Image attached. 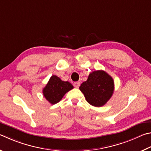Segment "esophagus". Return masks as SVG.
Instances as JSON below:
<instances>
[{
    "mask_svg": "<svg viewBox=\"0 0 151 151\" xmlns=\"http://www.w3.org/2000/svg\"><path fill=\"white\" fill-rule=\"evenodd\" d=\"M73 85L75 88H79V86H80V85H81V82H79V81L75 82V83H74V84H73Z\"/></svg>",
    "mask_w": 151,
    "mask_h": 151,
    "instance_id": "34e87169",
    "label": "esophagus"
}]
</instances>
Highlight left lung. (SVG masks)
Instances as JSON below:
<instances>
[{
  "mask_svg": "<svg viewBox=\"0 0 151 151\" xmlns=\"http://www.w3.org/2000/svg\"><path fill=\"white\" fill-rule=\"evenodd\" d=\"M90 105L101 107L110 99L114 90V81L110 75L102 70L93 71L87 81L79 87Z\"/></svg>",
  "mask_w": 151,
  "mask_h": 151,
  "instance_id": "1",
  "label": "left lung"
}]
</instances>
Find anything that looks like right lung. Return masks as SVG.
<instances>
[{
	"instance_id": "1",
	"label": "right lung",
	"mask_w": 151,
	"mask_h": 151,
	"mask_svg": "<svg viewBox=\"0 0 151 151\" xmlns=\"http://www.w3.org/2000/svg\"><path fill=\"white\" fill-rule=\"evenodd\" d=\"M73 88V86L69 82L63 81L58 76L53 75L43 89V94L49 103L55 104L62 99L67 92Z\"/></svg>"
}]
</instances>
